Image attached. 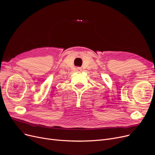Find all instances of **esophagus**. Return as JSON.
Instances as JSON below:
<instances>
[{
  "mask_svg": "<svg viewBox=\"0 0 155 155\" xmlns=\"http://www.w3.org/2000/svg\"><path fill=\"white\" fill-rule=\"evenodd\" d=\"M81 68H80V67H78L77 68H76V71L78 72H81Z\"/></svg>",
  "mask_w": 155,
  "mask_h": 155,
  "instance_id": "34e87169",
  "label": "esophagus"
}]
</instances>
